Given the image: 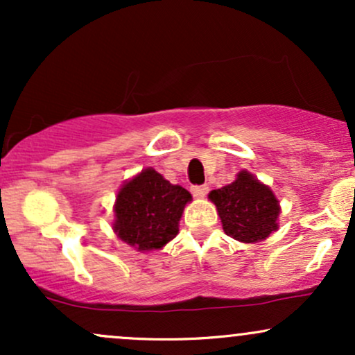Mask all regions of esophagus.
I'll list each match as a JSON object with an SVG mask.
<instances>
[{
  "mask_svg": "<svg viewBox=\"0 0 355 355\" xmlns=\"http://www.w3.org/2000/svg\"><path fill=\"white\" fill-rule=\"evenodd\" d=\"M207 191H209V187H207V185H193V187H191V193H193V197H197V198L205 197Z\"/></svg>",
  "mask_w": 355,
  "mask_h": 355,
  "instance_id": "obj_1",
  "label": "esophagus"
}]
</instances>
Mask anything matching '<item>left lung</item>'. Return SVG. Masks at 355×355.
Segmentation results:
<instances>
[{
    "label": "left lung",
    "mask_w": 355,
    "mask_h": 355,
    "mask_svg": "<svg viewBox=\"0 0 355 355\" xmlns=\"http://www.w3.org/2000/svg\"><path fill=\"white\" fill-rule=\"evenodd\" d=\"M209 198L217 207L223 232L239 242H263L279 230V198L247 170H240L229 185L211 190Z\"/></svg>",
    "instance_id": "8db88e82"
}]
</instances>
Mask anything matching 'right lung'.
Returning a JSON list of instances; mask_svg holds the SVG:
<instances>
[{
    "label": "right lung",
    "instance_id": "right-lung-1",
    "mask_svg": "<svg viewBox=\"0 0 355 355\" xmlns=\"http://www.w3.org/2000/svg\"><path fill=\"white\" fill-rule=\"evenodd\" d=\"M190 202L189 190L146 166L118 190L112 229L118 240L137 252L162 250L177 237L183 210Z\"/></svg>",
    "mask_w": 355,
    "mask_h": 355
}]
</instances>
